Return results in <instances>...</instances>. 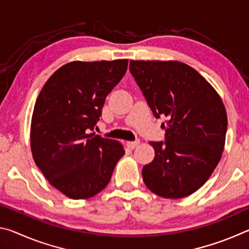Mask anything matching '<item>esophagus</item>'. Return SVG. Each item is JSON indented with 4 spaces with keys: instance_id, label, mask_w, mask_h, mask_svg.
Returning <instances> with one entry per match:
<instances>
[{
    "instance_id": "obj_1",
    "label": "esophagus",
    "mask_w": 249,
    "mask_h": 249,
    "mask_svg": "<svg viewBox=\"0 0 249 249\" xmlns=\"http://www.w3.org/2000/svg\"><path fill=\"white\" fill-rule=\"evenodd\" d=\"M127 147H129L130 149H134V148H136V147L140 145V141H134V142H127Z\"/></svg>"
}]
</instances>
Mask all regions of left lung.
Masks as SVG:
<instances>
[{
  "mask_svg": "<svg viewBox=\"0 0 249 249\" xmlns=\"http://www.w3.org/2000/svg\"><path fill=\"white\" fill-rule=\"evenodd\" d=\"M130 73L156 119L167 120L165 142H150L155 158L142 167L151 192L167 199L192 195L224 150L227 115L220 95L192 67L179 61L130 60Z\"/></svg>",
  "mask_w": 249,
  "mask_h": 249,
  "instance_id": "left-lung-1",
  "label": "left lung"
}]
</instances>
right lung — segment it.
I'll return each mask as SVG.
<instances>
[{
	"label": "right lung",
	"mask_w": 249,
	"mask_h": 249,
	"mask_svg": "<svg viewBox=\"0 0 249 249\" xmlns=\"http://www.w3.org/2000/svg\"><path fill=\"white\" fill-rule=\"evenodd\" d=\"M127 65V59L69 62L54 71L36 100L33 158L49 183L71 199H89L102 191L125 154L119 142L89 133Z\"/></svg>",
	"instance_id": "1"
}]
</instances>
